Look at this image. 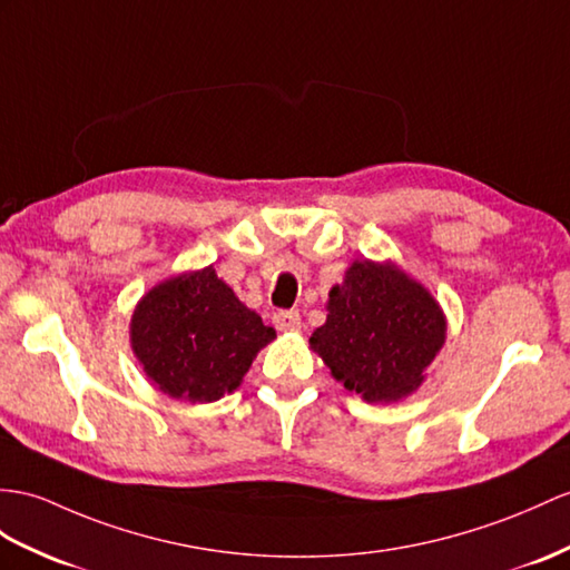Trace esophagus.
Instances as JSON below:
<instances>
[{
  "label": "esophagus",
  "instance_id": "1",
  "mask_svg": "<svg viewBox=\"0 0 570 570\" xmlns=\"http://www.w3.org/2000/svg\"><path fill=\"white\" fill-rule=\"evenodd\" d=\"M273 324L277 331H295L302 326V318L295 309H281L273 314Z\"/></svg>",
  "mask_w": 570,
  "mask_h": 570
}]
</instances>
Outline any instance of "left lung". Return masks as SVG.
I'll return each instance as SVG.
<instances>
[{
	"label": "left lung",
	"instance_id": "left-lung-1",
	"mask_svg": "<svg viewBox=\"0 0 570 570\" xmlns=\"http://www.w3.org/2000/svg\"><path fill=\"white\" fill-rule=\"evenodd\" d=\"M326 324L309 345L333 377L370 404L419 390L445 343V314L428 289L394 263L355 261L328 293Z\"/></svg>",
	"mask_w": 570,
	"mask_h": 570
}]
</instances>
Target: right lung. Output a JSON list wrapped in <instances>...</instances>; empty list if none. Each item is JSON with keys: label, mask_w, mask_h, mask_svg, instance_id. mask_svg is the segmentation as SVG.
<instances>
[{"label": "right lung", "mask_w": 570, "mask_h": 570, "mask_svg": "<svg viewBox=\"0 0 570 570\" xmlns=\"http://www.w3.org/2000/svg\"><path fill=\"white\" fill-rule=\"evenodd\" d=\"M275 328L239 302L215 268L169 277L137 302L132 353L171 399L210 404L242 384Z\"/></svg>", "instance_id": "obj_1"}]
</instances>
